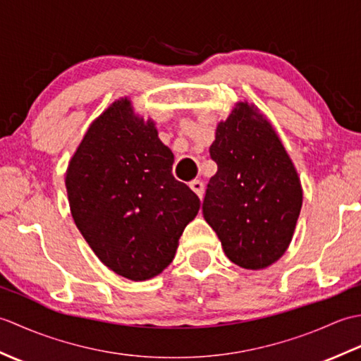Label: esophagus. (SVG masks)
<instances>
[{"label":"esophagus","mask_w":361,"mask_h":361,"mask_svg":"<svg viewBox=\"0 0 361 361\" xmlns=\"http://www.w3.org/2000/svg\"><path fill=\"white\" fill-rule=\"evenodd\" d=\"M189 188L194 190V192L198 195V197H203V192H204V185H203V181H200V180H194V181H190L189 183Z\"/></svg>","instance_id":"34e87169"}]
</instances>
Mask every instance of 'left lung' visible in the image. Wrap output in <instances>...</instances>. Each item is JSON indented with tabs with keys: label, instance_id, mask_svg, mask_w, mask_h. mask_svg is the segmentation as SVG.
Masks as SVG:
<instances>
[{
	"label": "left lung",
	"instance_id": "left-lung-1",
	"mask_svg": "<svg viewBox=\"0 0 361 361\" xmlns=\"http://www.w3.org/2000/svg\"><path fill=\"white\" fill-rule=\"evenodd\" d=\"M217 173L203 217L228 259L247 270L276 262L288 248L302 206L295 166L271 124L247 102L220 122L209 147Z\"/></svg>",
	"mask_w": 361,
	"mask_h": 361
}]
</instances>
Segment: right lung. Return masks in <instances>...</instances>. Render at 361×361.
<instances>
[{
  "mask_svg": "<svg viewBox=\"0 0 361 361\" xmlns=\"http://www.w3.org/2000/svg\"><path fill=\"white\" fill-rule=\"evenodd\" d=\"M172 164L153 122L135 116L127 99L90 126L71 158L65 183L75 225L102 264L127 279L163 271L200 209Z\"/></svg>",
  "mask_w": 361,
  "mask_h": 361,
  "instance_id": "add662e5",
  "label": "right lung"
}]
</instances>
